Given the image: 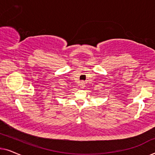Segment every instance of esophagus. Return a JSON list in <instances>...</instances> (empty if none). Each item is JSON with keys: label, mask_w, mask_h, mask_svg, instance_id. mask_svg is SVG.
I'll use <instances>...</instances> for the list:
<instances>
[{"label": "esophagus", "mask_w": 155, "mask_h": 155, "mask_svg": "<svg viewBox=\"0 0 155 155\" xmlns=\"http://www.w3.org/2000/svg\"><path fill=\"white\" fill-rule=\"evenodd\" d=\"M80 85H81V87H83L84 86L83 84H80Z\"/></svg>", "instance_id": "obj_1"}]
</instances>
